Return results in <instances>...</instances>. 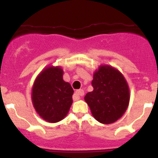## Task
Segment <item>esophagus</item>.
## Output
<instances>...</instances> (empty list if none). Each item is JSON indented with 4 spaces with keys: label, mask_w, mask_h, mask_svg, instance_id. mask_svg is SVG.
<instances>
[{
    "label": "esophagus",
    "mask_w": 158,
    "mask_h": 158,
    "mask_svg": "<svg viewBox=\"0 0 158 158\" xmlns=\"http://www.w3.org/2000/svg\"><path fill=\"white\" fill-rule=\"evenodd\" d=\"M84 94H85V92H84L83 89H78V90L76 91V93H74L73 96V100H79L80 99V96H84Z\"/></svg>",
    "instance_id": "34e87169"
}]
</instances>
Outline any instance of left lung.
<instances>
[{
    "instance_id": "left-lung-1",
    "label": "left lung",
    "mask_w": 158,
    "mask_h": 158,
    "mask_svg": "<svg viewBox=\"0 0 158 158\" xmlns=\"http://www.w3.org/2000/svg\"><path fill=\"white\" fill-rule=\"evenodd\" d=\"M93 91L85 96L93 117L98 122L109 124L123 115L129 104L127 82L118 69L100 65L93 74Z\"/></svg>"
}]
</instances>
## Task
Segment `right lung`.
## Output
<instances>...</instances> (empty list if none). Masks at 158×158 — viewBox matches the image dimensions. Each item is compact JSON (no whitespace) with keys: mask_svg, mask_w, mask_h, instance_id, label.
I'll list each match as a JSON object with an SVG mask.
<instances>
[{"mask_svg":"<svg viewBox=\"0 0 158 158\" xmlns=\"http://www.w3.org/2000/svg\"><path fill=\"white\" fill-rule=\"evenodd\" d=\"M62 77L63 70L60 66L46 67L38 75L32 87L33 106L47 122L63 119L72 105L73 89Z\"/></svg>","mask_w":158,"mask_h":158,"instance_id":"add662e5","label":"right lung"}]
</instances>
